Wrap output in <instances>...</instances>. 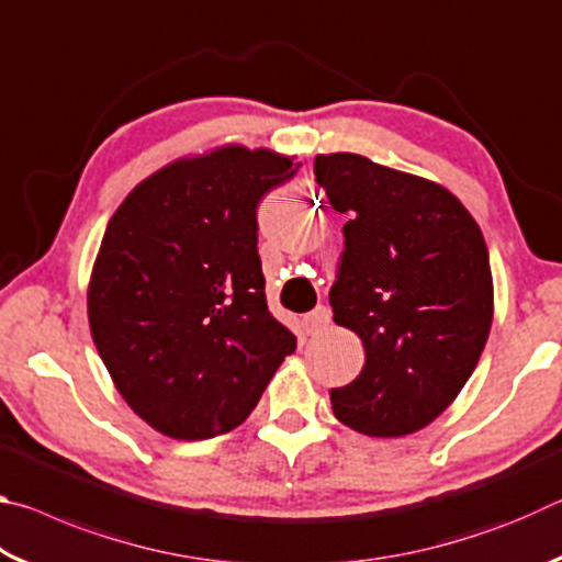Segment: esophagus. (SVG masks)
Listing matches in <instances>:
<instances>
[{"label":"esophagus","instance_id":"34e87169","mask_svg":"<svg viewBox=\"0 0 562 562\" xmlns=\"http://www.w3.org/2000/svg\"><path fill=\"white\" fill-rule=\"evenodd\" d=\"M331 322V312L329 307H325V304H319V307H315L310 312V315H304V327H307V335H317V331L327 329Z\"/></svg>","mask_w":562,"mask_h":562}]
</instances>
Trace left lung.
Segmentation results:
<instances>
[{
  "mask_svg": "<svg viewBox=\"0 0 562 562\" xmlns=\"http://www.w3.org/2000/svg\"><path fill=\"white\" fill-rule=\"evenodd\" d=\"M315 176L349 217L329 304L367 351L355 382L329 389L331 412L367 436L414 434L459 396L486 347V240L431 180L357 154L317 156Z\"/></svg>",
  "mask_w": 562,
  "mask_h": 562,
  "instance_id": "1",
  "label": "left lung"
}]
</instances>
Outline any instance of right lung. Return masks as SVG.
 I'll list each match as a JSON object with an SVG mask.
<instances>
[{
    "label": "right lung",
    "instance_id": "add662e5",
    "mask_svg": "<svg viewBox=\"0 0 562 562\" xmlns=\"http://www.w3.org/2000/svg\"><path fill=\"white\" fill-rule=\"evenodd\" d=\"M300 164L227 146L160 168L109 221L89 325L126 404L170 439L233 431L297 347L272 317L258 205Z\"/></svg>",
    "mask_w": 562,
    "mask_h": 562
}]
</instances>
